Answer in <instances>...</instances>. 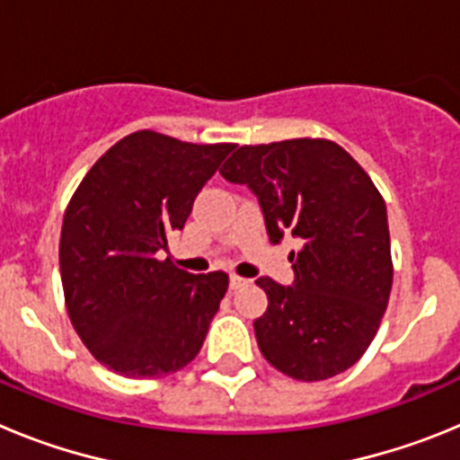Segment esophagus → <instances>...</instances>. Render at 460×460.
I'll use <instances>...</instances> for the list:
<instances>
[{"label": "esophagus", "instance_id": "34e87169", "mask_svg": "<svg viewBox=\"0 0 460 460\" xmlns=\"http://www.w3.org/2000/svg\"><path fill=\"white\" fill-rule=\"evenodd\" d=\"M243 286H246V279H242V276H237V274L230 276V288H233V290H239V288H243Z\"/></svg>", "mask_w": 460, "mask_h": 460}]
</instances>
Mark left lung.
Segmentation results:
<instances>
[{
  "mask_svg": "<svg viewBox=\"0 0 460 460\" xmlns=\"http://www.w3.org/2000/svg\"><path fill=\"white\" fill-rule=\"evenodd\" d=\"M227 181L258 195L267 233L302 239L295 286L258 279L270 306L253 323L271 367L302 382L348 371L376 339L394 280L387 207L367 170L327 137L243 145Z\"/></svg>",
  "mask_w": 460,
  "mask_h": 460,
  "instance_id": "obj_1",
  "label": "left lung"
}]
</instances>
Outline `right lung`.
Returning a JSON list of instances; mask_svg holds the SVG:
<instances>
[{
	"label": "right lung",
	"instance_id": "1",
	"mask_svg": "<svg viewBox=\"0 0 460 460\" xmlns=\"http://www.w3.org/2000/svg\"><path fill=\"white\" fill-rule=\"evenodd\" d=\"M233 142L156 131L115 142L75 189L59 239L64 304L87 350L126 377H161L195 359L227 292L226 271L158 260Z\"/></svg>",
	"mask_w": 460,
	"mask_h": 460
}]
</instances>
